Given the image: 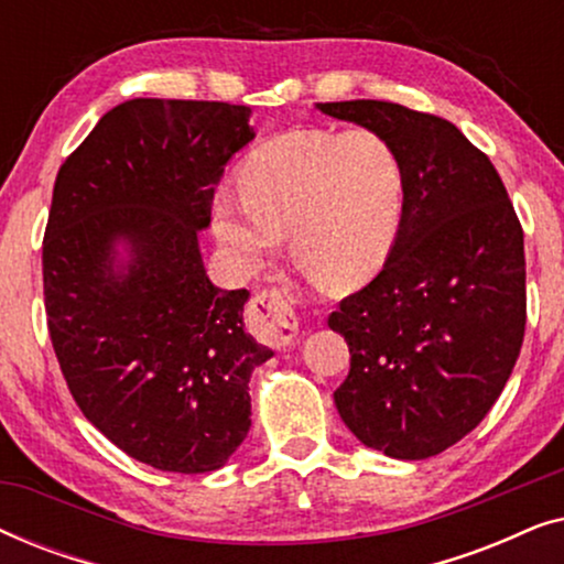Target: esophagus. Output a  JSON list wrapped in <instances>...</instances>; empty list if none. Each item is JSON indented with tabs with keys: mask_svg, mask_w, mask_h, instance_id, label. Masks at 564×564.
<instances>
[{
	"mask_svg": "<svg viewBox=\"0 0 564 564\" xmlns=\"http://www.w3.org/2000/svg\"><path fill=\"white\" fill-rule=\"evenodd\" d=\"M253 328L261 341L274 349H288L297 341L300 321L292 311L288 295L282 292H261L253 303Z\"/></svg>",
	"mask_w": 564,
	"mask_h": 564,
	"instance_id": "1",
	"label": "esophagus"
}]
</instances>
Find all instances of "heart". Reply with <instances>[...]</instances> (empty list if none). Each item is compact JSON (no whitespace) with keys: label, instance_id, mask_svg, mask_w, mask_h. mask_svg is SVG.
<instances>
[{"label":"heart","instance_id":"obj_1","mask_svg":"<svg viewBox=\"0 0 564 564\" xmlns=\"http://www.w3.org/2000/svg\"><path fill=\"white\" fill-rule=\"evenodd\" d=\"M403 199V164L380 133L290 130L246 159L241 189L215 192L213 230L246 269L264 267L288 234L307 272L357 284L388 259Z\"/></svg>","mask_w":564,"mask_h":564}]
</instances>
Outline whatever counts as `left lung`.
I'll return each mask as SVG.
<instances>
[{
	"label": "left lung",
	"mask_w": 564,
	"mask_h": 564,
	"mask_svg": "<svg viewBox=\"0 0 564 564\" xmlns=\"http://www.w3.org/2000/svg\"><path fill=\"white\" fill-rule=\"evenodd\" d=\"M318 110L380 133L405 174L388 261L328 318L351 354L338 415L369 449L434 457L488 415L519 359L521 223L496 166L449 120L380 99Z\"/></svg>",
	"instance_id": "8db88e82"
}]
</instances>
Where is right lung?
I'll return each instance as SVG.
<instances>
[{
  "instance_id": "obj_1",
  "label": "right lung",
  "mask_w": 564,
  "mask_h": 564,
  "mask_svg": "<svg viewBox=\"0 0 564 564\" xmlns=\"http://www.w3.org/2000/svg\"><path fill=\"white\" fill-rule=\"evenodd\" d=\"M251 107L128 99L58 169L43 295L82 413L143 465L220 469L251 426V372L272 349L243 328L249 290L205 272L226 164L253 141Z\"/></svg>"
}]
</instances>
